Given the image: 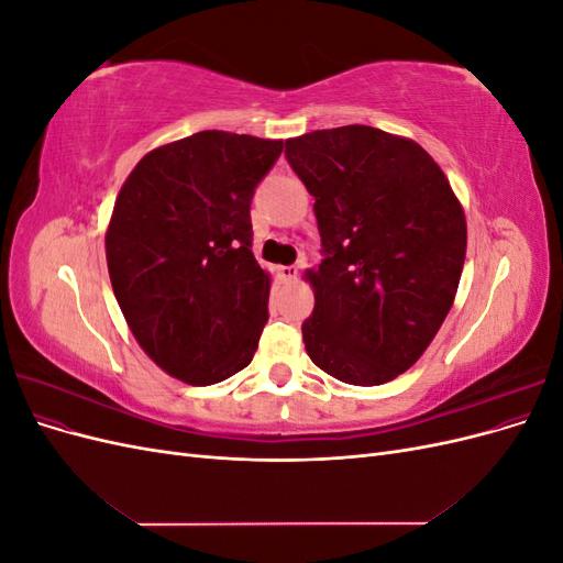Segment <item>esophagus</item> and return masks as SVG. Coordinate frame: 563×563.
<instances>
[{"mask_svg": "<svg viewBox=\"0 0 563 563\" xmlns=\"http://www.w3.org/2000/svg\"><path fill=\"white\" fill-rule=\"evenodd\" d=\"M298 272H300V267H298V265H282V267H277V275H279V279H282V282H286V284L296 282V279H298Z\"/></svg>", "mask_w": 563, "mask_h": 563, "instance_id": "obj_1", "label": "esophagus"}]
</instances>
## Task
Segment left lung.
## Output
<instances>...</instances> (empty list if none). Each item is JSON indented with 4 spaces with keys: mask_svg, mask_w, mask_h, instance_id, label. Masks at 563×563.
I'll list each match as a JSON object with an SVG mask.
<instances>
[{
    "mask_svg": "<svg viewBox=\"0 0 563 563\" xmlns=\"http://www.w3.org/2000/svg\"><path fill=\"white\" fill-rule=\"evenodd\" d=\"M314 197L323 261L305 272L310 360L347 385L411 368L444 323L467 251L463 203L416 141L350 124L286 141Z\"/></svg>",
    "mask_w": 563,
    "mask_h": 563,
    "instance_id": "8db88e82",
    "label": "left lung"
}]
</instances>
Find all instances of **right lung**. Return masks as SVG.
Masks as SVG:
<instances>
[{"label": "right lung", "mask_w": 563, "mask_h": 563, "mask_svg": "<svg viewBox=\"0 0 563 563\" xmlns=\"http://www.w3.org/2000/svg\"><path fill=\"white\" fill-rule=\"evenodd\" d=\"M284 141L199 131L135 164L106 232L112 291L168 376L213 385L251 364L269 275L251 251V199Z\"/></svg>", "instance_id": "obj_1"}]
</instances>
